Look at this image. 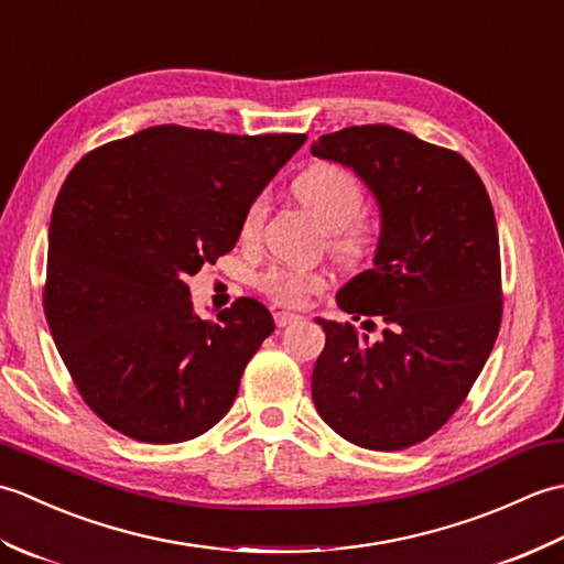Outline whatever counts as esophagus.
Masks as SVG:
<instances>
[{"instance_id":"obj_1","label":"esophagus","mask_w":564,"mask_h":564,"mask_svg":"<svg viewBox=\"0 0 564 564\" xmlns=\"http://www.w3.org/2000/svg\"><path fill=\"white\" fill-rule=\"evenodd\" d=\"M293 322H301V315H293V313H275V325L279 327H289Z\"/></svg>"}]
</instances>
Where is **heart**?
<instances>
[{
	"instance_id": "b5f03b06",
	"label": "heart",
	"mask_w": 564,
	"mask_h": 564,
	"mask_svg": "<svg viewBox=\"0 0 564 564\" xmlns=\"http://www.w3.org/2000/svg\"><path fill=\"white\" fill-rule=\"evenodd\" d=\"M293 191L310 215L329 230L332 249L341 261L358 263L373 251V227L358 218V210L364 206V188L351 172H346L339 164H313L295 178ZM263 213H267L263 198H257L247 208L242 220L245 239H251L259 232ZM259 285L273 303L301 307L310 295L325 289V279L319 273L271 267L261 273Z\"/></svg>"
}]
</instances>
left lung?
Listing matches in <instances>:
<instances>
[{"instance_id": "1", "label": "left lung", "mask_w": 564, "mask_h": 564, "mask_svg": "<svg viewBox=\"0 0 564 564\" xmlns=\"http://www.w3.org/2000/svg\"><path fill=\"white\" fill-rule=\"evenodd\" d=\"M310 152L351 170L378 203L373 267L344 285L337 305L386 322L370 339L351 322L317 317L327 341L313 370L315 406L356 446L410 448L458 410L497 341L492 203L458 152L392 126L344 128Z\"/></svg>"}]
</instances>
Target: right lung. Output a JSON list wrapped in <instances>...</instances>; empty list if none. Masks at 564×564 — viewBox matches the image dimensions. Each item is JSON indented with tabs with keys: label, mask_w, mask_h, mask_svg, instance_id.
<instances>
[{
	"label": "right lung",
	"mask_w": 564,
	"mask_h": 564,
	"mask_svg": "<svg viewBox=\"0 0 564 564\" xmlns=\"http://www.w3.org/2000/svg\"><path fill=\"white\" fill-rule=\"evenodd\" d=\"M305 140L154 126L67 174L43 305L72 380L106 424L182 443L230 410L273 317L239 297L200 319L184 279L232 251L247 208Z\"/></svg>",
	"instance_id": "1"
}]
</instances>
